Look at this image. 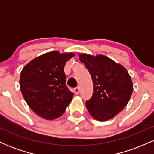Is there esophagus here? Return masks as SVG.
<instances>
[{"label": "esophagus", "mask_w": 154, "mask_h": 154, "mask_svg": "<svg viewBox=\"0 0 154 154\" xmlns=\"http://www.w3.org/2000/svg\"><path fill=\"white\" fill-rule=\"evenodd\" d=\"M74 91H75V93L76 95H78L79 93V87L75 88V89H74Z\"/></svg>", "instance_id": "34e87169"}]
</instances>
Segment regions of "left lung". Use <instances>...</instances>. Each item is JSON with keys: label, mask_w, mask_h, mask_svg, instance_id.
<instances>
[{"label": "left lung", "mask_w": 154, "mask_h": 154, "mask_svg": "<svg viewBox=\"0 0 154 154\" xmlns=\"http://www.w3.org/2000/svg\"><path fill=\"white\" fill-rule=\"evenodd\" d=\"M93 82V94L85 103L90 114L98 121L112 119L127 106L133 91L132 81L122 65L103 55H79Z\"/></svg>", "instance_id": "left-lung-1"}]
</instances>
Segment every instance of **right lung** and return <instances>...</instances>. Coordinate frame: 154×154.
I'll return each instance as SVG.
<instances>
[{
    "instance_id": "add662e5",
    "label": "right lung",
    "mask_w": 154,
    "mask_h": 154,
    "mask_svg": "<svg viewBox=\"0 0 154 154\" xmlns=\"http://www.w3.org/2000/svg\"><path fill=\"white\" fill-rule=\"evenodd\" d=\"M73 53L57 51L35 58L20 74V89L24 100L35 114L47 120L59 118L73 98L66 86L64 66Z\"/></svg>"
}]
</instances>
